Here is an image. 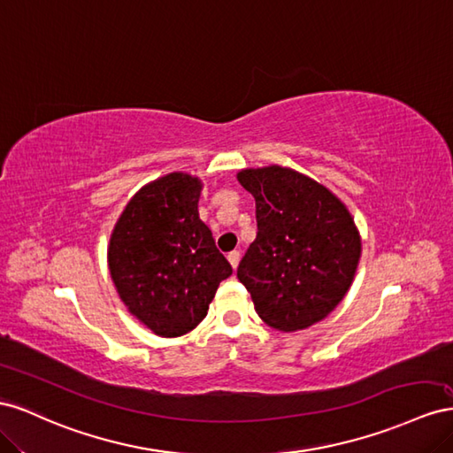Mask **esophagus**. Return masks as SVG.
I'll return each mask as SVG.
<instances>
[{"label":"esophagus","mask_w":453,"mask_h":453,"mask_svg":"<svg viewBox=\"0 0 453 453\" xmlns=\"http://www.w3.org/2000/svg\"><path fill=\"white\" fill-rule=\"evenodd\" d=\"M227 260H229L231 267H234V271H235V269H237V265H239V260H241V252H239V250L229 252V254H227Z\"/></svg>","instance_id":"esophagus-1"}]
</instances>
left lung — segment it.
Here are the masks:
<instances>
[{"label":"left lung","mask_w":453,"mask_h":453,"mask_svg":"<svg viewBox=\"0 0 453 453\" xmlns=\"http://www.w3.org/2000/svg\"><path fill=\"white\" fill-rule=\"evenodd\" d=\"M237 178L256 199L257 234L237 267L256 313L284 332L315 325L355 277L360 237L351 214L315 180L277 165Z\"/></svg>","instance_id":"obj_1"}]
</instances>
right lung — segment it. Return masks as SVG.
<instances>
[{"label":"right lung","mask_w":453,"mask_h":453,"mask_svg":"<svg viewBox=\"0 0 453 453\" xmlns=\"http://www.w3.org/2000/svg\"><path fill=\"white\" fill-rule=\"evenodd\" d=\"M201 182L182 173L142 188L115 226L108 262L123 303L163 338L206 317L218 284L234 269L197 212Z\"/></svg>","instance_id":"add662e5"}]
</instances>
